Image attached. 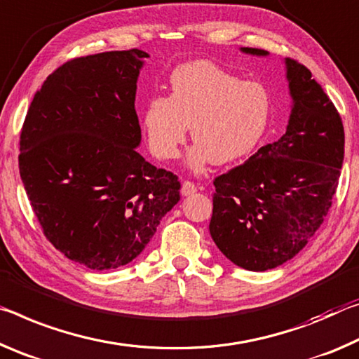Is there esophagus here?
I'll return each instance as SVG.
<instances>
[{"mask_svg":"<svg viewBox=\"0 0 359 359\" xmlns=\"http://www.w3.org/2000/svg\"><path fill=\"white\" fill-rule=\"evenodd\" d=\"M197 192V186L191 183V181H184L183 184H181V194H183L184 197L187 196H192V194Z\"/></svg>","mask_w":359,"mask_h":359,"instance_id":"1","label":"esophagus"}]
</instances>
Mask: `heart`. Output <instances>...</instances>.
Instances as JSON below:
<instances>
[{
	"mask_svg": "<svg viewBox=\"0 0 359 359\" xmlns=\"http://www.w3.org/2000/svg\"><path fill=\"white\" fill-rule=\"evenodd\" d=\"M272 97L259 81H242L218 65L197 60L170 76V95H152L141 126L152 154L170 161L180 154L189 126L196 144L187 165L201 172L215 162L229 165L255 152L267 135Z\"/></svg>",
	"mask_w": 359,
	"mask_h": 359,
	"instance_id": "1",
	"label": "heart"
}]
</instances>
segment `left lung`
Here are the masks:
<instances>
[{
  "mask_svg": "<svg viewBox=\"0 0 359 359\" xmlns=\"http://www.w3.org/2000/svg\"><path fill=\"white\" fill-rule=\"evenodd\" d=\"M285 68L292 100L286 133L213 183L211 238L229 261L252 272L278 267L307 245L331 208L344 162L336 107L304 65L285 58Z\"/></svg>",
  "mask_w": 359,
  "mask_h": 359,
  "instance_id": "obj_1",
  "label": "left lung"
}]
</instances>
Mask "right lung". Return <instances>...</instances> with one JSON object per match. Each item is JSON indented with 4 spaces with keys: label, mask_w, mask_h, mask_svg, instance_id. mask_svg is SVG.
<instances>
[{
    "label": "right lung",
    "mask_w": 359,
    "mask_h": 359,
    "mask_svg": "<svg viewBox=\"0 0 359 359\" xmlns=\"http://www.w3.org/2000/svg\"><path fill=\"white\" fill-rule=\"evenodd\" d=\"M144 50L69 60L47 76L20 133L23 187L47 240L92 270L133 261L180 201L178 176L135 149Z\"/></svg>",
    "instance_id": "obj_1"
}]
</instances>
